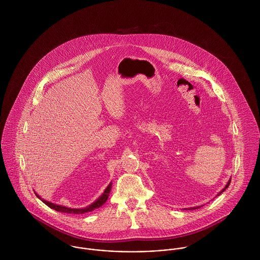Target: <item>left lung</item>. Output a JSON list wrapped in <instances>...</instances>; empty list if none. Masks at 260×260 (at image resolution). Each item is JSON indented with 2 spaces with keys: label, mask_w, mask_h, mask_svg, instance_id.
<instances>
[{
  "label": "left lung",
  "mask_w": 260,
  "mask_h": 260,
  "mask_svg": "<svg viewBox=\"0 0 260 260\" xmlns=\"http://www.w3.org/2000/svg\"><path fill=\"white\" fill-rule=\"evenodd\" d=\"M230 181H231V179H229V181L227 182V184H226V185H225V187L223 188L222 190H221V192H220L219 194H221L222 192H224V191H225V189H226V188H228V186H229V184H230ZM219 194H218V195H219ZM197 208H199V207L197 206V207H193V208H189V209H191V210H192V209H197Z\"/></svg>",
  "instance_id": "obj_1"
}]
</instances>
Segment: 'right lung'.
Wrapping results in <instances>:
<instances>
[{"mask_svg":"<svg viewBox=\"0 0 260 260\" xmlns=\"http://www.w3.org/2000/svg\"><path fill=\"white\" fill-rule=\"evenodd\" d=\"M112 184L110 183L109 185L107 186V188L105 189V191L103 192V194L92 204H90L89 206L85 207V208H81V209H77V208H69V207H66V206H62V205H58V204H55V203H52V202H49L45 199H42L37 193H35L37 195L38 198L41 199L47 206H49L50 208L56 210V211H59V212H64V213H74V214H83V213H86V212H90V211H93L99 207H101L108 199V196H109V193L111 191Z\"/></svg>","mask_w":260,"mask_h":260,"instance_id":"right-lung-1","label":"right lung"}]
</instances>
